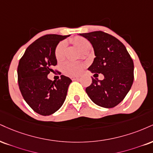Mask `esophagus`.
<instances>
[{"instance_id":"34e87169","label":"esophagus","mask_w":153,"mask_h":153,"mask_svg":"<svg viewBox=\"0 0 153 153\" xmlns=\"http://www.w3.org/2000/svg\"><path fill=\"white\" fill-rule=\"evenodd\" d=\"M71 78L73 80H78V79L80 78V77H79V76H71Z\"/></svg>"}]
</instances>
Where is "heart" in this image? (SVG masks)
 Returning <instances> with one entry per match:
<instances>
[{"instance_id":"obj_1","label":"heart","mask_w":153,"mask_h":153,"mask_svg":"<svg viewBox=\"0 0 153 153\" xmlns=\"http://www.w3.org/2000/svg\"><path fill=\"white\" fill-rule=\"evenodd\" d=\"M71 41L75 44L79 49L83 51L90 48L91 44L87 39L80 36H77L72 38ZM66 43L64 41L60 42L55 49V57L57 60H61L64 58L66 51ZM82 64L77 62H66L63 65V71L68 75H78L82 71Z\"/></svg>"}]
</instances>
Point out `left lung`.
Returning <instances> with one entry per match:
<instances>
[{"label": "left lung", "mask_w": 153, "mask_h": 153, "mask_svg": "<svg viewBox=\"0 0 153 153\" xmlns=\"http://www.w3.org/2000/svg\"><path fill=\"white\" fill-rule=\"evenodd\" d=\"M80 35L89 40L94 49L95 58L88 70L95 75H104L102 80L92 78L86 93L97 105L113 108L125 98L131 88L133 60L123 43L111 35L100 30Z\"/></svg>", "instance_id": "1"}]
</instances>
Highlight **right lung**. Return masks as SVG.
Here are the masks:
<instances>
[{"instance_id": "1", "label": "right lung", "mask_w": 153, "mask_h": 153, "mask_svg": "<svg viewBox=\"0 0 153 153\" xmlns=\"http://www.w3.org/2000/svg\"><path fill=\"white\" fill-rule=\"evenodd\" d=\"M69 36L48 34L27 48L18 66L20 91L27 105L41 115H50L60 109L72 80L60 75L58 80H49L48 75L57 65L55 49L60 40Z\"/></svg>"}]
</instances>
